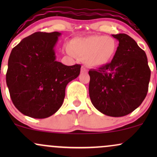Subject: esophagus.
I'll return each mask as SVG.
<instances>
[{
    "instance_id": "obj_1",
    "label": "esophagus",
    "mask_w": 157,
    "mask_h": 157,
    "mask_svg": "<svg viewBox=\"0 0 157 157\" xmlns=\"http://www.w3.org/2000/svg\"><path fill=\"white\" fill-rule=\"evenodd\" d=\"M86 71H87V69H86L84 66H82V67H81V73L86 72Z\"/></svg>"
}]
</instances>
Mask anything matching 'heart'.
<instances>
[{
  "label": "heart",
  "mask_w": 157,
  "mask_h": 157,
  "mask_svg": "<svg viewBox=\"0 0 157 157\" xmlns=\"http://www.w3.org/2000/svg\"><path fill=\"white\" fill-rule=\"evenodd\" d=\"M117 46V41L112 37L95 35L74 39L68 45V48L73 54L84 58L85 63L88 66L99 68L112 60Z\"/></svg>",
  "instance_id": "b5f03b06"
}]
</instances>
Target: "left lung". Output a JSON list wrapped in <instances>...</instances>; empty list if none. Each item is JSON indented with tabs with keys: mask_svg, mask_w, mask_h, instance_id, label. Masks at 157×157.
<instances>
[{
	"mask_svg": "<svg viewBox=\"0 0 157 157\" xmlns=\"http://www.w3.org/2000/svg\"><path fill=\"white\" fill-rule=\"evenodd\" d=\"M119 46L111 63L91 69L89 96L99 111L123 117L134 111L146 97L151 77L145 52L126 34L112 35Z\"/></svg>",
	"mask_w": 157,
	"mask_h": 157,
	"instance_id": "1",
	"label": "left lung"
}]
</instances>
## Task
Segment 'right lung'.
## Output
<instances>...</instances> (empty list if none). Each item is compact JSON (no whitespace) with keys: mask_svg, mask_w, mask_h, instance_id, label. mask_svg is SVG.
I'll use <instances>...</instances> for the list:
<instances>
[{"mask_svg":"<svg viewBox=\"0 0 157 157\" xmlns=\"http://www.w3.org/2000/svg\"><path fill=\"white\" fill-rule=\"evenodd\" d=\"M61 33L35 32L12 48L6 75L10 97L26 116L44 119L63 102L67 84L79 76L81 66L56 60L55 48Z\"/></svg>","mask_w":157,"mask_h":157,"instance_id":"right-lung-1","label":"right lung"}]
</instances>
